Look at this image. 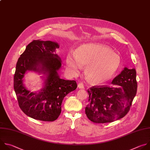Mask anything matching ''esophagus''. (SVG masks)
Listing matches in <instances>:
<instances>
[{
    "label": "esophagus",
    "mask_w": 150,
    "mask_h": 150,
    "mask_svg": "<svg viewBox=\"0 0 150 150\" xmlns=\"http://www.w3.org/2000/svg\"><path fill=\"white\" fill-rule=\"evenodd\" d=\"M78 87L79 88H84V85L81 83H80L78 84Z\"/></svg>",
    "instance_id": "34e87169"
}]
</instances>
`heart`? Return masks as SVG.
<instances>
[{"label": "heart", "mask_w": 150, "mask_h": 150, "mask_svg": "<svg viewBox=\"0 0 150 150\" xmlns=\"http://www.w3.org/2000/svg\"><path fill=\"white\" fill-rule=\"evenodd\" d=\"M66 64L74 75L79 73L83 65L86 66L84 74L93 84H100L111 79L121 64V58L108 47L97 43L81 45L77 52H69Z\"/></svg>", "instance_id": "1"}]
</instances>
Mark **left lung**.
<instances>
[{"instance_id": "8db88e82", "label": "left lung", "mask_w": 150, "mask_h": 150, "mask_svg": "<svg viewBox=\"0 0 150 150\" xmlns=\"http://www.w3.org/2000/svg\"><path fill=\"white\" fill-rule=\"evenodd\" d=\"M135 69L125 67L112 81V86H93L87 90L88 104L85 113L95 123L112 122L129 112L137 90Z\"/></svg>"}]
</instances>
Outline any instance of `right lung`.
<instances>
[{"mask_svg": "<svg viewBox=\"0 0 150 150\" xmlns=\"http://www.w3.org/2000/svg\"><path fill=\"white\" fill-rule=\"evenodd\" d=\"M57 42L33 40L20 55L16 66L13 87L21 109L27 116L37 120L52 122L62 112L64 97L77 88L75 80L59 77L58 71L62 59L55 51ZM27 71L46 75L45 86L38 93L30 92L24 86L23 78Z\"/></svg>", "mask_w": 150, "mask_h": 150, "instance_id": "right-lung-1", "label": "right lung"}]
</instances>
